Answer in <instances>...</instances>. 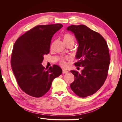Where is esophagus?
I'll return each instance as SVG.
<instances>
[{"mask_svg":"<svg viewBox=\"0 0 122 122\" xmlns=\"http://www.w3.org/2000/svg\"><path fill=\"white\" fill-rule=\"evenodd\" d=\"M68 72V71H67V70H62V73L66 74V73H67Z\"/></svg>","mask_w":122,"mask_h":122,"instance_id":"obj_1","label":"esophagus"}]
</instances>
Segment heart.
I'll return each mask as SVG.
<instances>
[{
    "mask_svg": "<svg viewBox=\"0 0 122 122\" xmlns=\"http://www.w3.org/2000/svg\"><path fill=\"white\" fill-rule=\"evenodd\" d=\"M62 39H63V41L65 45L66 44H70V43L74 44V42H75L74 38L73 36H72L71 35H70L69 34H65L63 36H62ZM60 64L61 66H62V67L65 66L66 63H65V60L64 58L61 59V60L60 61Z\"/></svg>",
    "mask_w": 122,
    "mask_h": 122,
    "instance_id": "1",
    "label": "heart"
}]
</instances>
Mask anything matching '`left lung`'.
I'll return each mask as SVG.
<instances>
[{
	"mask_svg": "<svg viewBox=\"0 0 122 122\" xmlns=\"http://www.w3.org/2000/svg\"><path fill=\"white\" fill-rule=\"evenodd\" d=\"M67 30L74 34L78 44L74 65L82 67L81 73L75 70L70 87L78 96L84 98L93 95L104 84L107 76L110 55L107 44L99 33L84 25H71Z\"/></svg>",
	"mask_w": 122,
	"mask_h": 122,
	"instance_id": "left-lung-1",
	"label": "left lung"
}]
</instances>
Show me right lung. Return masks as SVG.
<instances>
[{
  "label": "right lung",
  "instance_id": "right-lung-1",
  "mask_svg": "<svg viewBox=\"0 0 122 122\" xmlns=\"http://www.w3.org/2000/svg\"><path fill=\"white\" fill-rule=\"evenodd\" d=\"M62 26L61 24L36 26L14 44L10 61L13 72L21 89L30 96L42 97L49 90L53 80L61 74L58 66L46 70L41 64L44 55L50 52L53 36Z\"/></svg>",
  "mask_w": 122,
  "mask_h": 122
}]
</instances>
